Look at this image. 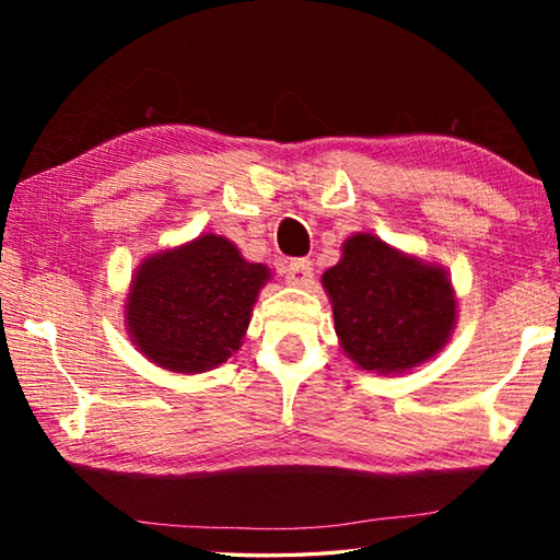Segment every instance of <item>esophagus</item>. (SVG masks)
I'll use <instances>...</instances> for the list:
<instances>
[{"instance_id": "1", "label": "esophagus", "mask_w": 560, "mask_h": 560, "mask_svg": "<svg viewBox=\"0 0 560 560\" xmlns=\"http://www.w3.org/2000/svg\"><path fill=\"white\" fill-rule=\"evenodd\" d=\"M287 279L291 287H308L311 279H314V264L308 259H296L287 267Z\"/></svg>"}]
</instances>
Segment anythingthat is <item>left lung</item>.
<instances>
[{
  "mask_svg": "<svg viewBox=\"0 0 560 560\" xmlns=\"http://www.w3.org/2000/svg\"><path fill=\"white\" fill-rule=\"evenodd\" d=\"M320 283L343 353L360 371L400 375L428 363L457 326V293L442 264L355 232Z\"/></svg>",
  "mask_w": 560,
  "mask_h": 560,
  "instance_id": "left-lung-1",
  "label": "left lung"
}]
</instances>
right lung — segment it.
Returning a JSON list of instances; mask_svg holds the SVG:
<instances>
[{"instance_id": "right-lung-1", "label": "right lung", "mask_w": 560, "mask_h": 560, "mask_svg": "<svg viewBox=\"0 0 560 560\" xmlns=\"http://www.w3.org/2000/svg\"><path fill=\"white\" fill-rule=\"evenodd\" d=\"M271 279L222 234H200L150 254L130 279L126 330L150 363L197 375L242 348L254 303Z\"/></svg>"}]
</instances>
